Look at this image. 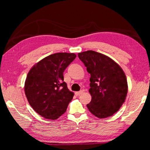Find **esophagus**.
<instances>
[{
    "instance_id": "esophagus-1",
    "label": "esophagus",
    "mask_w": 150,
    "mask_h": 150,
    "mask_svg": "<svg viewBox=\"0 0 150 150\" xmlns=\"http://www.w3.org/2000/svg\"><path fill=\"white\" fill-rule=\"evenodd\" d=\"M83 91H78V92H75V95H77V96H79V95H81V94H83Z\"/></svg>"
}]
</instances>
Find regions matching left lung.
Here are the masks:
<instances>
[{
  "instance_id": "obj_1",
  "label": "left lung",
  "mask_w": 150,
  "mask_h": 150,
  "mask_svg": "<svg viewBox=\"0 0 150 150\" xmlns=\"http://www.w3.org/2000/svg\"><path fill=\"white\" fill-rule=\"evenodd\" d=\"M78 57L90 73L89 93L92 98L87 108L99 118L112 116L123 105L128 93L125 73L118 63L106 55L88 50Z\"/></svg>"
}]
</instances>
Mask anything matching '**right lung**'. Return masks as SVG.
Listing matches in <instances>:
<instances>
[{
	"label": "right lung",
	"mask_w": 150,
	"mask_h": 150,
	"mask_svg": "<svg viewBox=\"0 0 150 150\" xmlns=\"http://www.w3.org/2000/svg\"><path fill=\"white\" fill-rule=\"evenodd\" d=\"M76 55L57 53L38 62L28 73L25 95L32 108L46 119L56 120L65 112L74 93L68 89L63 72Z\"/></svg>",
	"instance_id": "1"
}]
</instances>
